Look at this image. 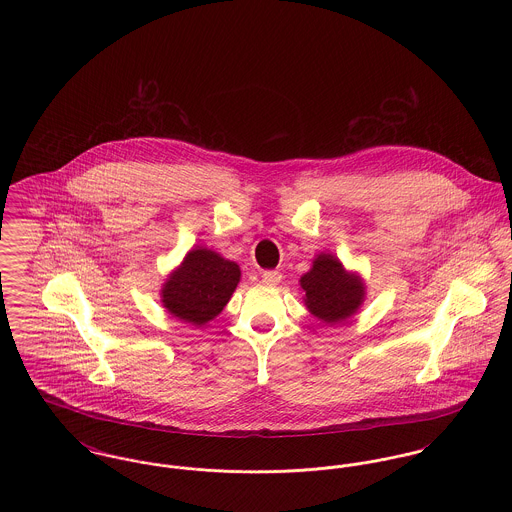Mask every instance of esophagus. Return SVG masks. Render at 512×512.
Listing matches in <instances>:
<instances>
[{
  "label": "esophagus",
  "mask_w": 512,
  "mask_h": 512,
  "mask_svg": "<svg viewBox=\"0 0 512 512\" xmlns=\"http://www.w3.org/2000/svg\"><path fill=\"white\" fill-rule=\"evenodd\" d=\"M263 284H267V286H276V284H280V280H282V274L278 272V270H267V272H263Z\"/></svg>",
  "instance_id": "1"
}]
</instances>
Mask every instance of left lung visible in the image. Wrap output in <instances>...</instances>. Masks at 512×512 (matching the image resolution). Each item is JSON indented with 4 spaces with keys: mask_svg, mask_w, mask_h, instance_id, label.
I'll return each instance as SVG.
<instances>
[{
    "mask_svg": "<svg viewBox=\"0 0 512 512\" xmlns=\"http://www.w3.org/2000/svg\"><path fill=\"white\" fill-rule=\"evenodd\" d=\"M311 315L326 324H340L353 317L365 301V284L359 274L347 272L338 257L320 253L313 267L299 280Z\"/></svg>",
    "mask_w": 512,
    "mask_h": 512,
    "instance_id": "8db88e82",
    "label": "left lung"
}]
</instances>
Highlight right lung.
<instances>
[{"instance_id":"1","label":"right lung","mask_w":512,"mask_h":512,"mask_svg":"<svg viewBox=\"0 0 512 512\" xmlns=\"http://www.w3.org/2000/svg\"><path fill=\"white\" fill-rule=\"evenodd\" d=\"M240 276L242 272L234 261L207 247H195L163 284V307L172 317L203 326L230 301Z\"/></svg>"}]
</instances>
